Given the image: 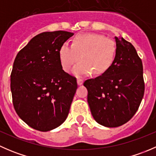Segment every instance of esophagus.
I'll return each instance as SVG.
<instances>
[{"label": "esophagus", "mask_w": 156, "mask_h": 156, "mask_svg": "<svg viewBox=\"0 0 156 156\" xmlns=\"http://www.w3.org/2000/svg\"><path fill=\"white\" fill-rule=\"evenodd\" d=\"M77 83H78V85H81V84L84 83V81H83L82 79H81V78H78V79H77Z\"/></svg>", "instance_id": "esophagus-1"}]
</instances>
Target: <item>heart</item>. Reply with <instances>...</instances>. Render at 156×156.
Listing matches in <instances>:
<instances>
[{
	"mask_svg": "<svg viewBox=\"0 0 156 156\" xmlns=\"http://www.w3.org/2000/svg\"><path fill=\"white\" fill-rule=\"evenodd\" d=\"M58 53L61 67L65 72H69L79 57L81 62L73 69L75 75L81 76L90 72L101 75L114 63L117 45L114 41L102 34H79L72 39L71 46L62 44Z\"/></svg>",
	"mask_w": 156,
	"mask_h": 156,
	"instance_id": "1",
	"label": "heart"
}]
</instances>
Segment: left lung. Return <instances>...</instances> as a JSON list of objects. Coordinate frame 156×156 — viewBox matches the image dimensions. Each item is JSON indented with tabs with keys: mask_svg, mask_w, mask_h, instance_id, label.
I'll list each match as a JSON object with an SVG mask.
<instances>
[{
	"mask_svg": "<svg viewBox=\"0 0 156 156\" xmlns=\"http://www.w3.org/2000/svg\"><path fill=\"white\" fill-rule=\"evenodd\" d=\"M115 60L106 72L84 81L87 102L96 122L119 127L132 119L144 95L142 60L136 49L123 37H115Z\"/></svg>",
	"mask_w": 156,
	"mask_h": 156,
	"instance_id": "left-lung-1",
	"label": "left lung"
}]
</instances>
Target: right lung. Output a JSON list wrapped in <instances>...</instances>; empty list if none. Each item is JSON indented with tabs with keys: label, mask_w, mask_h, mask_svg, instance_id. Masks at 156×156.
I'll return each instance as SVG.
<instances>
[{
	"label": "right lung",
	"mask_w": 156,
	"mask_h": 156,
	"mask_svg": "<svg viewBox=\"0 0 156 156\" xmlns=\"http://www.w3.org/2000/svg\"><path fill=\"white\" fill-rule=\"evenodd\" d=\"M73 33L46 31L33 37L16 55L10 75L12 104L29 127L49 131L68 116L78 87L76 78L64 72L59 49Z\"/></svg>",
	"instance_id": "1"
}]
</instances>
